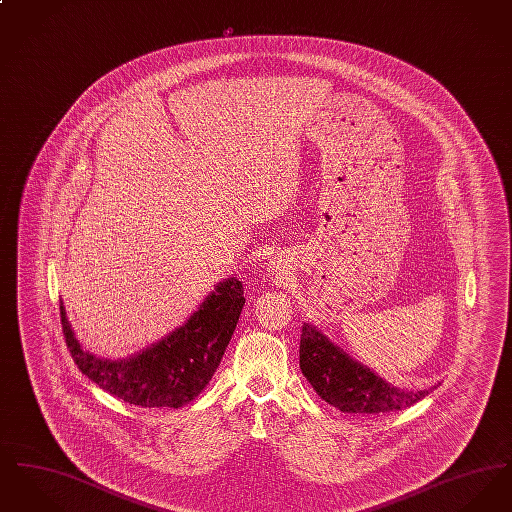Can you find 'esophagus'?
<instances>
[{"mask_svg": "<svg viewBox=\"0 0 512 512\" xmlns=\"http://www.w3.org/2000/svg\"><path fill=\"white\" fill-rule=\"evenodd\" d=\"M282 270H284V265H282V261H278V259H272L270 263H268V272L270 274H282Z\"/></svg>", "mask_w": 512, "mask_h": 512, "instance_id": "1", "label": "esophagus"}]
</instances>
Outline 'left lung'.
Wrapping results in <instances>:
<instances>
[{
  "label": "left lung",
  "instance_id": "1",
  "mask_svg": "<svg viewBox=\"0 0 512 512\" xmlns=\"http://www.w3.org/2000/svg\"><path fill=\"white\" fill-rule=\"evenodd\" d=\"M299 366L318 395L343 413L401 411L418 403L436 388L407 391L391 386L370 368L351 359L309 322L301 328Z\"/></svg>",
  "mask_w": 512,
  "mask_h": 512
}]
</instances>
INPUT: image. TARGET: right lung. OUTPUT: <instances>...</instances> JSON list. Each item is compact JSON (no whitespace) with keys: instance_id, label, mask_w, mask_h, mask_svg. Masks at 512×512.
I'll list each match as a JSON object with an SVG mask.
<instances>
[{"instance_id":"add662e5","label":"right lung","mask_w":512,"mask_h":512,"mask_svg":"<svg viewBox=\"0 0 512 512\" xmlns=\"http://www.w3.org/2000/svg\"><path fill=\"white\" fill-rule=\"evenodd\" d=\"M242 282L232 276L205 297L192 317L165 340L119 359H99L74 338L61 303V324L74 363L101 390L138 407L178 409L207 388L244 309Z\"/></svg>"}]
</instances>
